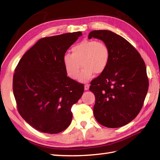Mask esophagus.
I'll return each mask as SVG.
<instances>
[{
  "label": "esophagus",
  "instance_id": "34e87169",
  "mask_svg": "<svg viewBox=\"0 0 160 160\" xmlns=\"http://www.w3.org/2000/svg\"><path fill=\"white\" fill-rule=\"evenodd\" d=\"M89 84H85V85H84V90L85 91H87L88 89H89Z\"/></svg>",
  "mask_w": 160,
  "mask_h": 160
}]
</instances>
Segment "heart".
I'll return each instance as SVG.
<instances>
[{
    "label": "heart",
    "mask_w": 160,
    "mask_h": 160,
    "mask_svg": "<svg viewBox=\"0 0 160 160\" xmlns=\"http://www.w3.org/2000/svg\"><path fill=\"white\" fill-rule=\"evenodd\" d=\"M109 60V50L106 44L96 40H84L72 47L71 54L64 56L63 64L67 76L73 80L78 78L82 66L79 80L86 82L95 73H104Z\"/></svg>",
    "instance_id": "heart-1"
}]
</instances>
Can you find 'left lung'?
I'll list each match as a JSON object with an SVG mask.
<instances>
[{
    "label": "left lung",
    "mask_w": 160,
    "mask_h": 160,
    "mask_svg": "<svg viewBox=\"0 0 160 160\" xmlns=\"http://www.w3.org/2000/svg\"><path fill=\"white\" fill-rule=\"evenodd\" d=\"M102 40L110 53L106 71L91 81L96 102L93 115L100 124L118 128L140 113L148 89L147 68L140 54L127 40L108 30H94L89 39Z\"/></svg>",
    "instance_id": "obj_1"
}]
</instances>
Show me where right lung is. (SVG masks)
<instances>
[{"instance_id": "add662e5", "label": "right lung", "mask_w": 160, "mask_h": 160, "mask_svg": "<svg viewBox=\"0 0 160 160\" xmlns=\"http://www.w3.org/2000/svg\"><path fill=\"white\" fill-rule=\"evenodd\" d=\"M80 36L78 32L40 39L16 67L13 92L17 108L36 130L55 134L71 124V107L84 87L67 77L63 57Z\"/></svg>"}]
</instances>
